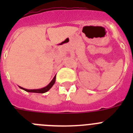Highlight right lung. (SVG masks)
<instances>
[{
  "instance_id": "add662e5",
  "label": "right lung",
  "mask_w": 133,
  "mask_h": 133,
  "mask_svg": "<svg viewBox=\"0 0 133 133\" xmlns=\"http://www.w3.org/2000/svg\"><path fill=\"white\" fill-rule=\"evenodd\" d=\"M55 80H56V76H55V77L53 78V79L51 81L50 83L48 84L46 87L44 88H42V89H24V88L21 87H19L21 89H23L24 90L26 91V92H35V93H44V92H47L48 90H49L50 89V88L52 87L53 84H55Z\"/></svg>"
}]
</instances>
